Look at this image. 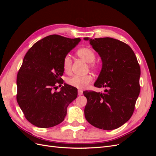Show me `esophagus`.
Here are the masks:
<instances>
[{
    "mask_svg": "<svg viewBox=\"0 0 156 156\" xmlns=\"http://www.w3.org/2000/svg\"><path fill=\"white\" fill-rule=\"evenodd\" d=\"M78 95H79V96L83 95V91H82V90H78Z\"/></svg>",
    "mask_w": 156,
    "mask_h": 156,
    "instance_id": "1",
    "label": "esophagus"
}]
</instances>
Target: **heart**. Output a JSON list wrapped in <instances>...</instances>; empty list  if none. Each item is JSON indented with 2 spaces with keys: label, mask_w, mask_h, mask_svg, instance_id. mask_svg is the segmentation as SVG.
<instances>
[{
  "label": "heart",
  "mask_w": 156,
  "mask_h": 156,
  "mask_svg": "<svg viewBox=\"0 0 156 156\" xmlns=\"http://www.w3.org/2000/svg\"><path fill=\"white\" fill-rule=\"evenodd\" d=\"M76 53L79 57L84 60L85 62L88 63V66L92 69L96 70L98 68V64L96 62V55L91 48H82L77 51ZM72 60L69 55H66L62 61L63 69L65 72L69 73L71 69H72ZM92 81V77L90 75H85L83 76L81 75H74V76L69 77L67 80V83L70 86L75 87L79 89H84L86 88L88 84Z\"/></svg>",
  "instance_id": "1"
}]
</instances>
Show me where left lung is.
Instances as JSON below:
<instances>
[{"instance_id": "1", "label": "left lung", "mask_w": 156, "mask_h": 156, "mask_svg": "<svg viewBox=\"0 0 156 156\" xmlns=\"http://www.w3.org/2000/svg\"><path fill=\"white\" fill-rule=\"evenodd\" d=\"M90 41L102 60V68L94 86L105 87L103 93L84 91L87 120L93 126L112 130L124 124L135 110L140 93V68L133 51L123 41L111 37Z\"/></svg>"}]
</instances>
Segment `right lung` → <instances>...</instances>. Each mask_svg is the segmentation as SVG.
<instances>
[{
	"label": "right lung",
	"instance_id": "right-lung-1",
	"mask_svg": "<svg viewBox=\"0 0 156 156\" xmlns=\"http://www.w3.org/2000/svg\"><path fill=\"white\" fill-rule=\"evenodd\" d=\"M81 39L53 34L45 37L27 51L17 76V101L25 119L48 128L61 123L67 107L77 97V89L64 84L62 61Z\"/></svg>",
	"mask_w": 156,
	"mask_h": 156
}]
</instances>
